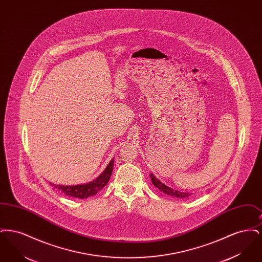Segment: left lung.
I'll use <instances>...</instances> for the list:
<instances>
[{"label":"left lung","instance_id":"obj_1","mask_svg":"<svg viewBox=\"0 0 262 262\" xmlns=\"http://www.w3.org/2000/svg\"><path fill=\"white\" fill-rule=\"evenodd\" d=\"M150 178H151V182L152 184L157 187L160 191H162L164 193H166L167 195L173 196V198H177V199H186L188 198L191 193L190 192H183V191H179L177 189H174L172 187L166 186L165 184H163L160 180H158L154 174H150Z\"/></svg>","mask_w":262,"mask_h":262}]
</instances>
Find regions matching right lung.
<instances>
[{
    "label": "right lung",
    "mask_w": 262,
    "mask_h": 262,
    "mask_svg": "<svg viewBox=\"0 0 262 262\" xmlns=\"http://www.w3.org/2000/svg\"><path fill=\"white\" fill-rule=\"evenodd\" d=\"M113 167H114V158L108 164V166L105 168L103 173L101 174L93 181L85 183V184H80V185H75V186H64V185H56L50 183L51 186L58 188L60 191L63 192L66 195H69L71 198H75V199H88L89 196L95 195L98 191H100L103 187H105L112 174Z\"/></svg>",
    "instance_id": "add662e5"
}]
</instances>
